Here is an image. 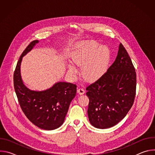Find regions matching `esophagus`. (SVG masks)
<instances>
[{"label": "esophagus", "mask_w": 155, "mask_h": 155, "mask_svg": "<svg viewBox=\"0 0 155 155\" xmlns=\"http://www.w3.org/2000/svg\"><path fill=\"white\" fill-rule=\"evenodd\" d=\"M77 92L79 94L81 95V94H83L85 93V90L83 89V88L80 87V88H78V89L77 90Z\"/></svg>", "instance_id": "obj_1"}]
</instances>
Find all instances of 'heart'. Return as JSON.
Returning a JSON list of instances; mask_svg holds the SVG:
<instances>
[{"label": "heart", "mask_w": 155, "mask_h": 155, "mask_svg": "<svg viewBox=\"0 0 155 155\" xmlns=\"http://www.w3.org/2000/svg\"><path fill=\"white\" fill-rule=\"evenodd\" d=\"M111 58V53L106 45H100L94 40L81 43L72 54V62L81 66L83 78L93 81L101 77L107 72ZM72 63L68 65V72L75 75L77 73L75 66Z\"/></svg>", "instance_id": "b5f03b06"}]
</instances>
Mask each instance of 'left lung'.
<instances>
[{"instance_id":"1","label":"left lung","mask_w":155,"mask_h":155,"mask_svg":"<svg viewBox=\"0 0 155 155\" xmlns=\"http://www.w3.org/2000/svg\"><path fill=\"white\" fill-rule=\"evenodd\" d=\"M89 98L87 115L98 129L114 126L127 115L133 105L136 73L126 50L120 44L117 56L107 72L86 87Z\"/></svg>"}]
</instances>
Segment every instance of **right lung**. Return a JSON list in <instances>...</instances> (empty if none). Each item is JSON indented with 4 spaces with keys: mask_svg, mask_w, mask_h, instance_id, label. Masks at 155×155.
<instances>
[{
    "mask_svg": "<svg viewBox=\"0 0 155 155\" xmlns=\"http://www.w3.org/2000/svg\"><path fill=\"white\" fill-rule=\"evenodd\" d=\"M38 42L32 41L19 58L13 75L14 87L21 108L30 121L41 129L53 130L63 124L77 86L58 81L48 89L35 91L25 84L21 75L22 59Z\"/></svg>",
    "mask_w": 155,
    "mask_h": 155,
    "instance_id": "right-lung-1",
    "label": "right lung"
}]
</instances>
